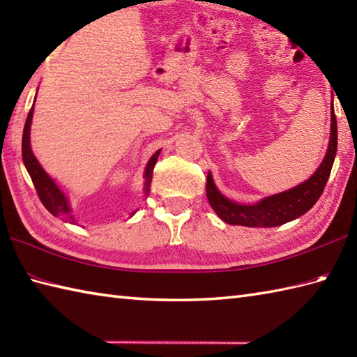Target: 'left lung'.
Returning a JSON list of instances; mask_svg holds the SVG:
<instances>
[{
    "label": "left lung",
    "mask_w": 357,
    "mask_h": 357,
    "mask_svg": "<svg viewBox=\"0 0 357 357\" xmlns=\"http://www.w3.org/2000/svg\"><path fill=\"white\" fill-rule=\"evenodd\" d=\"M337 150V124L335 112L331 107V133L327 155H325L319 169L316 170L312 178L301 185L291 188L288 192L268 196L261 202L253 206H242L218 192V188L211 179V174L207 176V199L208 204L216 211V215L224 222L231 225H244V227H278L293 219L302 216L312 208L327 184L331 173L333 162H335Z\"/></svg>",
    "instance_id": "1"
}]
</instances>
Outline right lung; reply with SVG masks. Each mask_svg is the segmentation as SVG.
<instances>
[{"label":"right lung","instance_id":"add662e5","mask_svg":"<svg viewBox=\"0 0 357 357\" xmlns=\"http://www.w3.org/2000/svg\"><path fill=\"white\" fill-rule=\"evenodd\" d=\"M32 118H33V105L29 112L26 124H24V132H22V146H21L22 161H24L26 169L30 174V178H32L38 198L41 199L43 206L47 208L53 216H64L66 221L75 224V219L70 213V207H69V202L66 199V196L55 185V183H53V181L47 176V173L43 170V167L36 161L35 155L32 153V149H30V124H32ZM159 151L161 150H158L156 153L150 158V161L146 167V193L147 195L150 190L151 176H153V169L158 161Z\"/></svg>","mask_w":357,"mask_h":357}]
</instances>
